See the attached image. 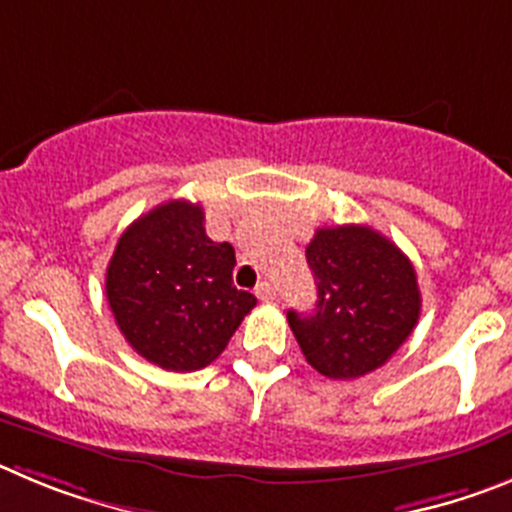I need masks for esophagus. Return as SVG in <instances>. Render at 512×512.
Listing matches in <instances>:
<instances>
[{
  "instance_id": "esophagus-1",
  "label": "esophagus",
  "mask_w": 512,
  "mask_h": 512,
  "mask_svg": "<svg viewBox=\"0 0 512 512\" xmlns=\"http://www.w3.org/2000/svg\"><path fill=\"white\" fill-rule=\"evenodd\" d=\"M255 293H257V298H260V301H273L275 298V285L273 283H260L255 288Z\"/></svg>"
}]
</instances>
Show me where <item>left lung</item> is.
Listing matches in <instances>:
<instances>
[{
  "label": "left lung",
  "mask_w": 512,
  "mask_h": 512,
  "mask_svg": "<svg viewBox=\"0 0 512 512\" xmlns=\"http://www.w3.org/2000/svg\"><path fill=\"white\" fill-rule=\"evenodd\" d=\"M319 301L288 311L303 357L331 380H354L398 352L421 316L411 260L365 224L316 229L306 247Z\"/></svg>",
  "instance_id": "obj_1"
}]
</instances>
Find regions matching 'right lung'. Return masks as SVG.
Listing matches in <instances>:
<instances>
[{
  "label": "right lung",
  "instance_id": "add662e5",
  "mask_svg": "<svg viewBox=\"0 0 512 512\" xmlns=\"http://www.w3.org/2000/svg\"><path fill=\"white\" fill-rule=\"evenodd\" d=\"M229 242H211L204 209L168 201L124 229L107 267V301L140 357L173 372L211 365L257 298L237 290Z\"/></svg>",
  "mask_w": 512,
  "mask_h": 512
}]
</instances>
